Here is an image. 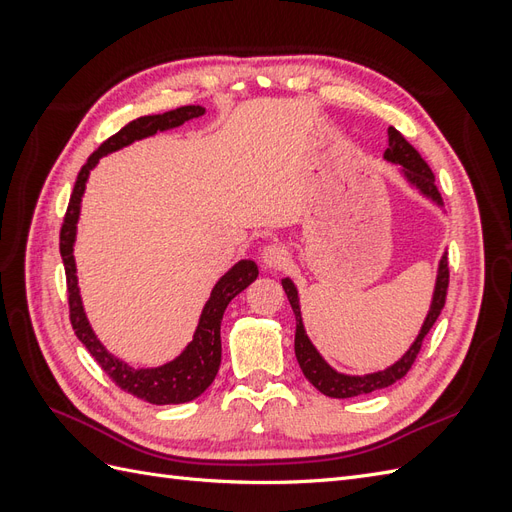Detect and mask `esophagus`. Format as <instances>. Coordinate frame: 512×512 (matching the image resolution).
Here are the masks:
<instances>
[{
  "mask_svg": "<svg viewBox=\"0 0 512 512\" xmlns=\"http://www.w3.org/2000/svg\"><path fill=\"white\" fill-rule=\"evenodd\" d=\"M262 262H265L267 267H273V269H282L286 262H288V252L286 247L280 245V243H269L265 245V250H262Z\"/></svg>",
  "mask_w": 512,
  "mask_h": 512,
  "instance_id": "34e87169",
  "label": "esophagus"
}]
</instances>
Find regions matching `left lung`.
<instances>
[{
    "mask_svg": "<svg viewBox=\"0 0 512 512\" xmlns=\"http://www.w3.org/2000/svg\"><path fill=\"white\" fill-rule=\"evenodd\" d=\"M384 158L397 162L406 168V177L416 185L418 190L423 194L431 196L436 203H442L440 192L436 188V177H433L429 164L421 158L418 153L399 130L389 128V149L384 151ZM448 258L444 256L440 262V273H438V284H436V294H433V303H431V312L423 324L421 333H418L416 342L412 344V348L406 352V356L401 361H397L393 367L378 371V374L371 376H363V378H352V376H344L333 371L327 363L322 361V356L316 352V348L309 342L305 331H303V322H301V312H299V297H297V288L290 280H284L282 286L286 290V297L292 305L294 318H297V333H294V354H297V361L303 369L305 378L312 382L316 389L324 395L335 397V399H346V397H354V395H363V393H371L378 389H386V386L395 384L397 380L404 378L408 371L412 369L418 352H421L423 339L429 333V329L433 327V322L438 320L442 307L446 303V292H448Z\"/></svg>",
    "mask_w": 512,
    "mask_h": 512,
    "instance_id": "obj_1",
    "label": "left lung"
}]
</instances>
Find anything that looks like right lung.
Segmentation results:
<instances>
[{
    "label": "right lung",
    "instance_id": "1",
    "mask_svg": "<svg viewBox=\"0 0 512 512\" xmlns=\"http://www.w3.org/2000/svg\"><path fill=\"white\" fill-rule=\"evenodd\" d=\"M203 113L205 108L200 106H181V108H175V111H168L162 115L138 117L130 121L128 126H123L117 134L108 136L106 141L91 153L89 160L83 164L79 177H76L74 190L70 194V203L64 215V224H61V230H59V252L66 269L70 322L76 337L81 339L83 346L89 350V354L94 356L98 365L104 369V374L111 378L121 391H126L138 399L147 401V404H156V406L185 404V401H192L200 393L207 391V386L213 382L215 374H218L220 361H222L220 324L226 312V305L235 299L241 290H245L256 280L258 277L256 265L252 260H241L239 265L232 267L222 280L215 284L211 299L203 309V316H200L192 344L185 348V352L179 356V359L156 369H132L126 363L117 361L115 356L108 354L96 339L94 331L89 329V322L85 318L81 297H79V288H76L72 243H74L76 220H79L81 196L85 192L89 170L98 164L102 156L126 147L138 141V138L156 134L158 130L177 128L183 121L200 117Z\"/></svg>",
    "mask_w": 512,
    "mask_h": 512
}]
</instances>
